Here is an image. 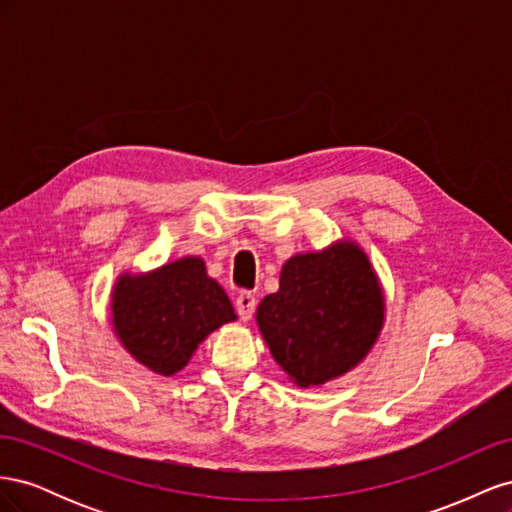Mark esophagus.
<instances>
[{
  "mask_svg": "<svg viewBox=\"0 0 512 512\" xmlns=\"http://www.w3.org/2000/svg\"><path fill=\"white\" fill-rule=\"evenodd\" d=\"M235 307H237L239 318H241L243 322H247V320L252 318L254 309H256V297H254L252 292H241L239 297H237V301H235Z\"/></svg>",
  "mask_w": 512,
  "mask_h": 512,
  "instance_id": "obj_1",
  "label": "esophagus"
}]
</instances>
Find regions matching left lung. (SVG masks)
Listing matches in <instances>:
<instances>
[{
  "mask_svg": "<svg viewBox=\"0 0 512 512\" xmlns=\"http://www.w3.org/2000/svg\"><path fill=\"white\" fill-rule=\"evenodd\" d=\"M256 322L277 365L309 389L348 374L374 348L384 292L363 247L342 239L288 258L280 290L260 301Z\"/></svg>",
  "mask_w": 512,
  "mask_h": 512,
  "instance_id": "8db88e82",
  "label": "left lung"
}]
</instances>
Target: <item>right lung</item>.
<instances>
[{"instance_id": "obj_1", "label": "right lung", "mask_w": 512, "mask_h": 512, "mask_svg": "<svg viewBox=\"0 0 512 512\" xmlns=\"http://www.w3.org/2000/svg\"><path fill=\"white\" fill-rule=\"evenodd\" d=\"M113 331L153 374L173 376L205 337L237 314L205 260L185 256L149 273H121L111 292Z\"/></svg>"}]
</instances>
